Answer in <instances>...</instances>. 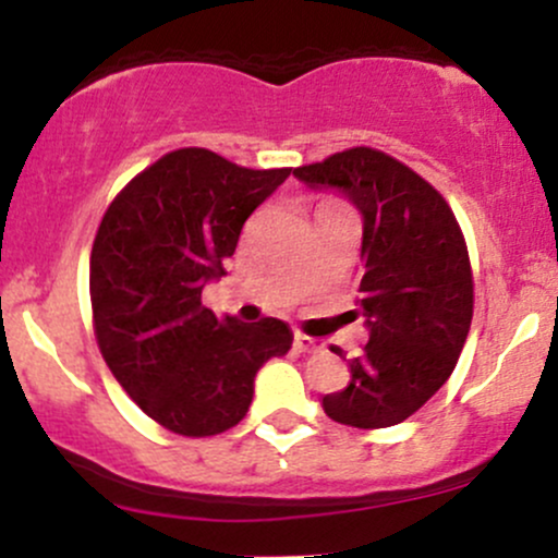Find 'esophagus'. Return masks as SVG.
<instances>
[{
	"instance_id": "esophagus-1",
	"label": "esophagus",
	"mask_w": 558,
	"mask_h": 558,
	"mask_svg": "<svg viewBox=\"0 0 558 558\" xmlns=\"http://www.w3.org/2000/svg\"><path fill=\"white\" fill-rule=\"evenodd\" d=\"M293 345H296L299 354H319V351H325V343H319L310 336H296L293 338Z\"/></svg>"
}]
</instances>
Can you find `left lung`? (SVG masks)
<instances>
[{
  "instance_id": "obj_1",
  "label": "left lung",
  "mask_w": 558,
  "mask_h": 558,
  "mask_svg": "<svg viewBox=\"0 0 558 558\" xmlns=\"http://www.w3.org/2000/svg\"><path fill=\"white\" fill-rule=\"evenodd\" d=\"M293 175L338 191L362 215L356 317L369 341L349 386L323 399L330 420L351 427L399 425L435 396L457 367L472 323L470 254L446 198L383 151L356 146Z\"/></svg>"
}]
</instances>
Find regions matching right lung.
Masks as SVG:
<instances>
[{
    "label": "right lung",
    "mask_w": 558,
    "mask_h": 558,
    "mask_svg": "<svg viewBox=\"0 0 558 558\" xmlns=\"http://www.w3.org/2000/svg\"><path fill=\"white\" fill-rule=\"evenodd\" d=\"M288 175L178 149L105 213L92 248L96 341L125 393L172 433L202 438L239 425L262 364L291 349L283 319H220L202 304L243 222Z\"/></svg>",
    "instance_id": "add662e5"
}]
</instances>
